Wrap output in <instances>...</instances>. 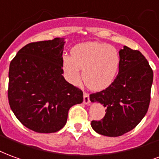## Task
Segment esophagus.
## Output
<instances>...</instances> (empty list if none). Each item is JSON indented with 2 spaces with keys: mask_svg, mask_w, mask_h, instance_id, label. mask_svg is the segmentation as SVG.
Here are the masks:
<instances>
[{
  "mask_svg": "<svg viewBox=\"0 0 159 159\" xmlns=\"http://www.w3.org/2000/svg\"><path fill=\"white\" fill-rule=\"evenodd\" d=\"M84 103H90V96H89V94L86 93V92H84Z\"/></svg>",
  "mask_w": 159,
  "mask_h": 159,
  "instance_id": "34e87169",
  "label": "esophagus"
}]
</instances>
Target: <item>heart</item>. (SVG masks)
<instances>
[{
    "label": "heart",
    "mask_w": 159,
    "mask_h": 159,
    "mask_svg": "<svg viewBox=\"0 0 159 159\" xmlns=\"http://www.w3.org/2000/svg\"><path fill=\"white\" fill-rule=\"evenodd\" d=\"M120 56L112 46L89 42L75 46L71 57L64 56L62 68L66 79L71 84H78L83 70V80L91 90L101 91L113 83L119 71Z\"/></svg>",
    "instance_id": "heart-1"
}]
</instances>
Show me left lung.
<instances>
[{
  "mask_svg": "<svg viewBox=\"0 0 159 159\" xmlns=\"http://www.w3.org/2000/svg\"><path fill=\"white\" fill-rule=\"evenodd\" d=\"M119 74L105 90L90 95L92 102L106 107L99 121L92 120L91 127L98 134L116 137L130 131L148 112L153 72L148 60L137 50L128 46L119 51Z\"/></svg>",
  "mask_w": 159,
  "mask_h": 159,
  "instance_id": "obj_1",
  "label": "left lung"
}]
</instances>
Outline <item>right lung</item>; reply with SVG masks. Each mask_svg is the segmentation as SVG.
I'll return each mask as SVG.
<instances>
[{
  "mask_svg": "<svg viewBox=\"0 0 159 159\" xmlns=\"http://www.w3.org/2000/svg\"><path fill=\"white\" fill-rule=\"evenodd\" d=\"M64 43L62 38L30 43L10 63V107L25 127L38 133L60 130L69 108L83 102L82 91L62 76Z\"/></svg>",
  "mask_w": 159,
  "mask_h": 159,
  "instance_id": "add662e5",
  "label": "right lung"
}]
</instances>
